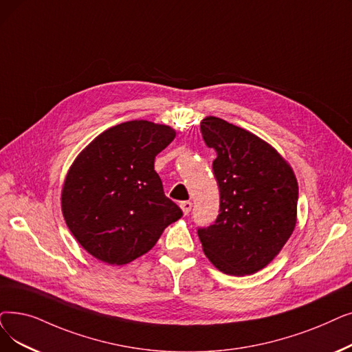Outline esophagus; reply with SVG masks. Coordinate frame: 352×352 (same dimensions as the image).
Here are the masks:
<instances>
[{
	"instance_id": "obj_1",
	"label": "esophagus",
	"mask_w": 352,
	"mask_h": 352,
	"mask_svg": "<svg viewBox=\"0 0 352 352\" xmlns=\"http://www.w3.org/2000/svg\"><path fill=\"white\" fill-rule=\"evenodd\" d=\"M179 207H181L182 212H184L186 216H187V214H188L190 210H191V207H192V203H191V201H181V203H179Z\"/></svg>"
}]
</instances>
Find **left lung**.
<instances>
[{
	"instance_id": "left-lung-1",
	"label": "left lung",
	"mask_w": 352,
	"mask_h": 352,
	"mask_svg": "<svg viewBox=\"0 0 352 352\" xmlns=\"http://www.w3.org/2000/svg\"><path fill=\"white\" fill-rule=\"evenodd\" d=\"M203 140L216 149L220 188L216 223L198 230L204 254L220 272L246 276L276 257L298 220V179L289 162L257 135L216 116L201 120Z\"/></svg>"
}]
</instances>
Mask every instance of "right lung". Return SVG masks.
Segmentation results:
<instances>
[{"label":"right lung","instance_id":"right-lung-1","mask_svg":"<svg viewBox=\"0 0 352 352\" xmlns=\"http://www.w3.org/2000/svg\"><path fill=\"white\" fill-rule=\"evenodd\" d=\"M175 138L138 119L106 129L76 157L62 187V212L80 246L122 266L148 253L181 208L165 197L154 160Z\"/></svg>","mask_w":352,"mask_h":352}]
</instances>
